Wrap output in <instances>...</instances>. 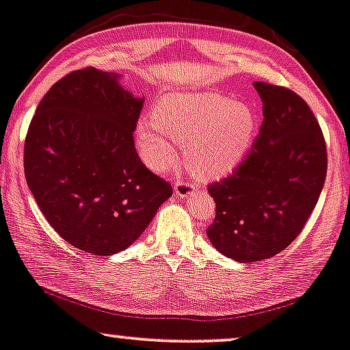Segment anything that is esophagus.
Masks as SVG:
<instances>
[{
	"label": "esophagus",
	"mask_w": 350,
	"mask_h": 350,
	"mask_svg": "<svg viewBox=\"0 0 350 350\" xmlns=\"http://www.w3.org/2000/svg\"><path fill=\"white\" fill-rule=\"evenodd\" d=\"M195 192V185L190 183H185V180H178L174 185V195L179 198H187Z\"/></svg>",
	"instance_id": "34e87169"
}]
</instances>
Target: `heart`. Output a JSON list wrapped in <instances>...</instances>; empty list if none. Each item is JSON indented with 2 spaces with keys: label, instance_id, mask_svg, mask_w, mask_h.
Returning <instances> with one entry per match:
<instances>
[{
  "label": "heart",
  "instance_id": "b5f03b06",
  "mask_svg": "<svg viewBox=\"0 0 350 350\" xmlns=\"http://www.w3.org/2000/svg\"><path fill=\"white\" fill-rule=\"evenodd\" d=\"M254 136L256 115L246 102L219 92H171L158 100L150 120L137 121L134 144L150 170L165 171L178 155L172 139L185 142L193 172L219 179L245 161Z\"/></svg>",
  "mask_w": 350,
  "mask_h": 350
}]
</instances>
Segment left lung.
Listing matches in <instances>:
<instances>
[{"label":"left lung","instance_id":"8db88e82","mask_svg":"<svg viewBox=\"0 0 350 350\" xmlns=\"http://www.w3.org/2000/svg\"><path fill=\"white\" fill-rule=\"evenodd\" d=\"M262 124L245 161L208 192L216 217L206 234L239 262L269 259L291 245L314 211L327 176V146L309 105L296 92L254 81Z\"/></svg>","mask_w":350,"mask_h":350}]
</instances>
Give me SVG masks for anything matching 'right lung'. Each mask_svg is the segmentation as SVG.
Segmentation results:
<instances>
[{"mask_svg": "<svg viewBox=\"0 0 350 350\" xmlns=\"http://www.w3.org/2000/svg\"><path fill=\"white\" fill-rule=\"evenodd\" d=\"M121 75L83 68L41 99L23 148L30 192L75 248L110 256L129 248L172 195L148 171L133 133L144 107Z\"/></svg>", "mask_w": 350, "mask_h": 350, "instance_id": "1", "label": "right lung"}]
</instances>
